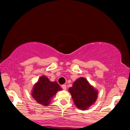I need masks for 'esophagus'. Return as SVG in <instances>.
<instances>
[{
	"instance_id": "esophagus-1",
	"label": "esophagus",
	"mask_w": 130,
	"mask_h": 130,
	"mask_svg": "<svg viewBox=\"0 0 130 130\" xmlns=\"http://www.w3.org/2000/svg\"><path fill=\"white\" fill-rule=\"evenodd\" d=\"M62 88L64 90H67V86H66V85H65V84L62 85Z\"/></svg>"
}]
</instances>
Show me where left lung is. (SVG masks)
Instances as JSON below:
<instances>
[{"instance_id":"1","label":"left lung","mask_w":130,"mask_h":130,"mask_svg":"<svg viewBox=\"0 0 130 130\" xmlns=\"http://www.w3.org/2000/svg\"><path fill=\"white\" fill-rule=\"evenodd\" d=\"M68 91L79 109H87L95 103L98 98V91L83 77L77 79Z\"/></svg>"}]
</instances>
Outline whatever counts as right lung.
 <instances>
[{"instance_id":"right-lung-1","label":"right lung","mask_w":130,"mask_h":130,"mask_svg":"<svg viewBox=\"0 0 130 130\" xmlns=\"http://www.w3.org/2000/svg\"><path fill=\"white\" fill-rule=\"evenodd\" d=\"M62 90L56 81L52 82L46 76H41L34 84L31 95L38 103L47 106L57 92Z\"/></svg>"}]
</instances>
